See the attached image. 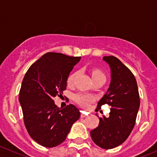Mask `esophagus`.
Listing matches in <instances>:
<instances>
[{"mask_svg":"<svg viewBox=\"0 0 157 157\" xmlns=\"http://www.w3.org/2000/svg\"><path fill=\"white\" fill-rule=\"evenodd\" d=\"M87 115V113H85V112H81V115H80V116L82 117V118H84V117H86Z\"/></svg>","mask_w":157,"mask_h":157,"instance_id":"34e87169","label":"esophagus"}]
</instances>
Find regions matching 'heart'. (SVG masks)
I'll return each mask as SVG.
<instances>
[{"instance_id":"obj_1","label":"heart","mask_w":157,"mask_h":157,"mask_svg":"<svg viewBox=\"0 0 157 157\" xmlns=\"http://www.w3.org/2000/svg\"><path fill=\"white\" fill-rule=\"evenodd\" d=\"M91 75L93 79L98 78V77H104L105 78V76L102 71L99 70H93L91 71ZM76 77V74H72L67 78V83L68 84H72L74 82V78ZM74 100L77 103L83 107H87L88 106L89 104L94 101V98L91 95L89 94H77L74 96Z\"/></svg>"}]
</instances>
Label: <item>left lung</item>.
Segmentation results:
<instances>
[{
	"instance_id": "obj_1",
	"label": "left lung",
	"mask_w": 157,
	"mask_h": 157,
	"mask_svg": "<svg viewBox=\"0 0 157 157\" xmlns=\"http://www.w3.org/2000/svg\"><path fill=\"white\" fill-rule=\"evenodd\" d=\"M103 59L111 69V83L95 111L105 104L112 108L108 118H99L98 126L90 131V136L97 146L110 149L124 143L130 135L136 124L140 100L131 70L113 56H104Z\"/></svg>"
}]
</instances>
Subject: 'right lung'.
<instances>
[{
    "mask_svg": "<svg viewBox=\"0 0 157 157\" xmlns=\"http://www.w3.org/2000/svg\"><path fill=\"white\" fill-rule=\"evenodd\" d=\"M80 56L47 52L26 72L19 92L24 123L29 136L39 145L55 147L61 144L80 112L74 105L59 108L53 98L67 88V80Z\"/></svg>",
    "mask_w": 157,
    "mask_h": 157,
    "instance_id": "right-lung-1",
    "label": "right lung"
}]
</instances>
